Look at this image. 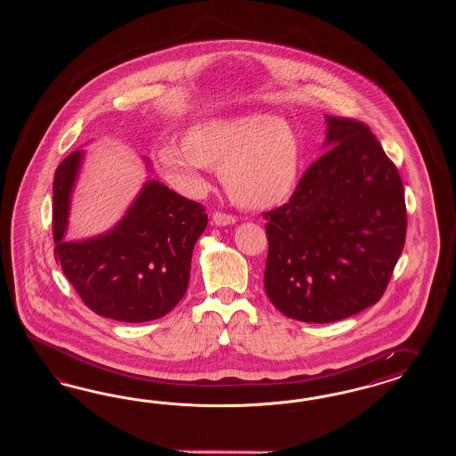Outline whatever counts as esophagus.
I'll list each match as a JSON object with an SVG mask.
<instances>
[{
    "mask_svg": "<svg viewBox=\"0 0 456 456\" xmlns=\"http://www.w3.org/2000/svg\"><path fill=\"white\" fill-rule=\"evenodd\" d=\"M212 224H216V225H231V224H235L234 216H231V214H225V212H214V216H212Z\"/></svg>",
    "mask_w": 456,
    "mask_h": 456,
    "instance_id": "34e87169",
    "label": "esophagus"
}]
</instances>
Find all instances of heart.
<instances>
[{
    "label": "heart",
    "mask_w": 456,
    "mask_h": 456,
    "mask_svg": "<svg viewBox=\"0 0 456 456\" xmlns=\"http://www.w3.org/2000/svg\"><path fill=\"white\" fill-rule=\"evenodd\" d=\"M155 164L172 187L191 197L208 192V168H221L222 185L235 206L267 210L296 192L303 147L296 130L277 117H210L182 132L180 149H157Z\"/></svg>",
    "instance_id": "heart-1"
}]
</instances>
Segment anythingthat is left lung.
Segmentation results:
<instances>
[{"instance_id": "8db88e82", "label": "left lung", "mask_w": 456, "mask_h": 456, "mask_svg": "<svg viewBox=\"0 0 456 456\" xmlns=\"http://www.w3.org/2000/svg\"><path fill=\"white\" fill-rule=\"evenodd\" d=\"M326 152L265 212L267 297L288 318L334 322L381 299L406 237L400 174L368 125L326 115Z\"/></svg>"}]
</instances>
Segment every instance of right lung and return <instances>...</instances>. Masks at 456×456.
Segmentation results:
<instances>
[{"mask_svg": "<svg viewBox=\"0 0 456 456\" xmlns=\"http://www.w3.org/2000/svg\"><path fill=\"white\" fill-rule=\"evenodd\" d=\"M82 160L83 151H75L56 168V263L98 316L122 322L166 316L189 286L193 246L208 227L206 208L157 180H147L124 219L109 232L65 240L69 197Z\"/></svg>", "mask_w": 456, "mask_h": 456, "instance_id": "1", "label": "right lung"}]
</instances>
